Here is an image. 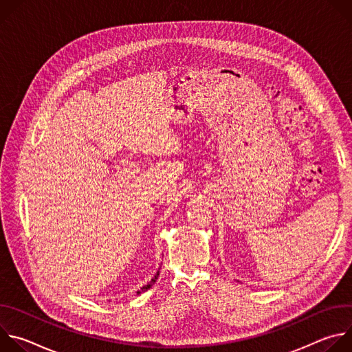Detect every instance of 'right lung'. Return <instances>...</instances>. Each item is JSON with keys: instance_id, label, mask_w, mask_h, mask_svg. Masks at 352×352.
Returning <instances> with one entry per match:
<instances>
[{"instance_id": "add662e5", "label": "right lung", "mask_w": 352, "mask_h": 352, "mask_svg": "<svg viewBox=\"0 0 352 352\" xmlns=\"http://www.w3.org/2000/svg\"><path fill=\"white\" fill-rule=\"evenodd\" d=\"M159 274H160V272H157V273H156V274H155V277H153V278H152V280H150V281H148V283H147V284H146V285H143V287H142V288H140V289H139V291H136V294H138V295H139V294H142V292H144V291H147V289H148V288H150V287H152V285H153V284H155V283H156V280H157V278H159Z\"/></svg>"}]
</instances>
